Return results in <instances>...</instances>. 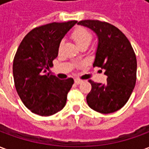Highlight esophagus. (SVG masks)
I'll return each instance as SVG.
<instances>
[{
	"mask_svg": "<svg viewBox=\"0 0 149 149\" xmlns=\"http://www.w3.org/2000/svg\"><path fill=\"white\" fill-rule=\"evenodd\" d=\"M81 82H82V80H80V79H75V84H81Z\"/></svg>",
	"mask_w": 149,
	"mask_h": 149,
	"instance_id": "1",
	"label": "esophagus"
}]
</instances>
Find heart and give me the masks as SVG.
Returning <instances> with one entry per match:
<instances>
[{
    "instance_id": "obj_1",
    "label": "heart",
    "mask_w": 149,
    "mask_h": 149,
    "mask_svg": "<svg viewBox=\"0 0 149 149\" xmlns=\"http://www.w3.org/2000/svg\"><path fill=\"white\" fill-rule=\"evenodd\" d=\"M71 37L80 48L88 47L92 42L93 37V33L88 29L84 27H78L75 29L74 31L72 33ZM83 65H84L83 63H80L77 65V67L81 68Z\"/></svg>"
}]
</instances>
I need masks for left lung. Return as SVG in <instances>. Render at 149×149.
<instances>
[{
    "mask_svg": "<svg viewBox=\"0 0 149 149\" xmlns=\"http://www.w3.org/2000/svg\"><path fill=\"white\" fill-rule=\"evenodd\" d=\"M78 24L91 29L98 37L93 67L104 68L107 83L89 80L92 89L88 105L96 112L109 114L125 106L136 81V57L128 39L114 25L98 20H84Z\"/></svg>",
    "mask_w": 149,
    "mask_h": 149,
    "instance_id": "obj_1",
    "label": "left lung"
}]
</instances>
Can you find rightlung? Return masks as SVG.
<instances>
[{"mask_svg": "<svg viewBox=\"0 0 149 149\" xmlns=\"http://www.w3.org/2000/svg\"><path fill=\"white\" fill-rule=\"evenodd\" d=\"M77 22H52L34 28L17 50L13 65L16 90L26 108L35 114L49 116L65 106L73 79L60 80L46 72L58 55L62 38Z\"/></svg>", "mask_w": 149, "mask_h": 149, "instance_id": "add662e5", "label": "right lung"}]
</instances>
